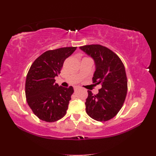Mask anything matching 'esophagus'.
<instances>
[{
  "instance_id": "obj_1",
  "label": "esophagus",
  "mask_w": 156,
  "mask_h": 156,
  "mask_svg": "<svg viewBox=\"0 0 156 156\" xmlns=\"http://www.w3.org/2000/svg\"><path fill=\"white\" fill-rule=\"evenodd\" d=\"M74 90H75V91H76V90H78V87H74Z\"/></svg>"
}]
</instances>
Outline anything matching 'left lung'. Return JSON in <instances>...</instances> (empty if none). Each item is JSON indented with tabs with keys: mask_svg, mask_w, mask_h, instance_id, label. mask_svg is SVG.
I'll return each instance as SVG.
<instances>
[{
	"mask_svg": "<svg viewBox=\"0 0 156 156\" xmlns=\"http://www.w3.org/2000/svg\"><path fill=\"white\" fill-rule=\"evenodd\" d=\"M80 49L93 59L95 71L92 82L95 86L101 85L97 94L88 90L86 111L96 121L110 120L120 111L127 94L125 66L117 55L102 45H87Z\"/></svg>",
	"mask_w": 156,
	"mask_h": 156,
	"instance_id": "1",
	"label": "left lung"
}]
</instances>
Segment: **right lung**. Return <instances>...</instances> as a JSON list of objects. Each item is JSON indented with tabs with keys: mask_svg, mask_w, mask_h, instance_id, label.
Returning a JSON list of instances; mask_svg holds the SVG:
<instances>
[{
	"mask_svg": "<svg viewBox=\"0 0 156 156\" xmlns=\"http://www.w3.org/2000/svg\"><path fill=\"white\" fill-rule=\"evenodd\" d=\"M76 47L59 48L44 52L33 63L25 82L27 102L34 113L42 121L54 122L66 113L74 92L72 87H63L55 83L65 59Z\"/></svg>",
	"mask_w": 156,
	"mask_h": 156,
	"instance_id": "1",
	"label": "right lung"
}]
</instances>
